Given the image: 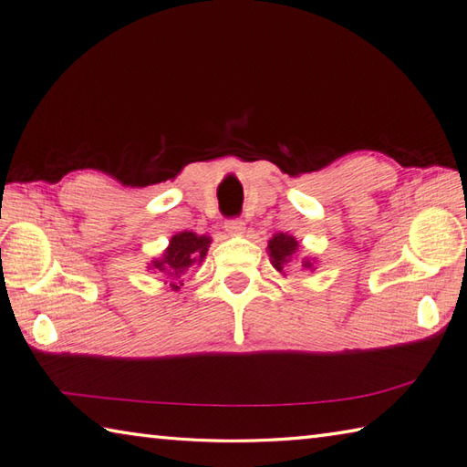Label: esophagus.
<instances>
[{
  "mask_svg": "<svg viewBox=\"0 0 467 467\" xmlns=\"http://www.w3.org/2000/svg\"><path fill=\"white\" fill-rule=\"evenodd\" d=\"M225 232L232 234V235H242L245 230V223L242 220H227L225 222Z\"/></svg>",
  "mask_w": 467,
  "mask_h": 467,
  "instance_id": "34e87169",
  "label": "esophagus"
}]
</instances>
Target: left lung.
<instances>
[{
  "label": "left lung",
  "instance_id": "8db88e82",
  "mask_svg": "<svg viewBox=\"0 0 467 467\" xmlns=\"http://www.w3.org/2000/svg\"><path fill=\"white\" fill-rule=\"evenodd\" d=\"M297 250H299V242L296 240L294 235H289V234L279 232V234H274L267 240L269 262H272V265L282 275H285V269H287L289 264H292V257L297 254ZM302 267L309 269V272H314V269H316L314 267V260H307V257H304Z\"/></svg>",
  "mask_w": 467,
  "mask_h": 467
}]
</instances>
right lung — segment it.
Masks as SVG:
<instances>
[{"label":"right lung","mask_w":467,"mask_h":467,"mask_svg":"<svg viewBox=\"0 0 467 467\" xmlns=\"http://www.w3.org/2000/svg\"><path fill=\"white\" fill-rule=\"evenodd\" d=\"M212 237L210 235H198L193 232H180L171 235V240L165 247L163 254L160 257H153L148 269H153V272L163 274L170 279V287L173 292L183 285L182 284V275L188 272L193 265H202L203 257L207 255V250H210Z\"/></svg>","instance_id":"1"}]
</instances>
